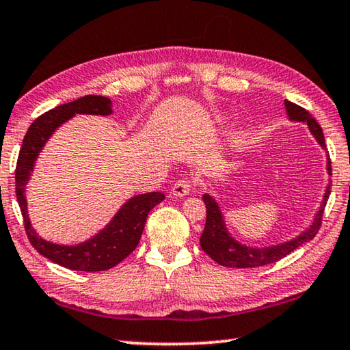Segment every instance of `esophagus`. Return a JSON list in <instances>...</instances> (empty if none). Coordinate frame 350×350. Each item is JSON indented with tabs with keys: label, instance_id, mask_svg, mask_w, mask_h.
I'll return each instance as SVG.
<instances>
[{
	"label": "esophagus",
	"instance_id": "1",
	"mask_svg": "<svg viewBox=\"0 0 350 350\" xmlns=\"http://www.w3.org/2000/svg\"><path fill=\"white\" fill-rule=\"evenodd\" d=\"M191 187L193 185H191V182H189L188 177H183V179H179L174 183L171 193H173V196H176V198H185L187 194H189V191H191Z\"/></svg>",
	"mask_w": 350,
	"mask_h": 350
}]
</instances>
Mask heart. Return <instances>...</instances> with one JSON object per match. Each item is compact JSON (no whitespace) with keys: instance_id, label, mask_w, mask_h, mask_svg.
Listing matches in <instances>:
<instances>
[{"instance_id":"b5f03b06","label":"heart","mask_w":350,"mask_h":350,"mask_svg":"<svg viewBox=\"0 0 350 350\" xmlns=\"http://www.w3.org/2000/svg\"><path fill=\"white\" fill-rule=\"evenodd\" d=\"M216 120H217V122H224V120H225V117H224V116H221V114H217V116H216Z\"/></svg>"}]
</instances>
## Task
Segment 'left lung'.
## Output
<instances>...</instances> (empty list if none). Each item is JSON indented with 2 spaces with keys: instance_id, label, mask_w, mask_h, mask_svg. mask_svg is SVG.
<instances>
[{
  "instance_id": "obj_1",
  "label": "left lung",
  "mask_w": 350,
  "mask_h": 350,
  "mask_svg": "<svg viewBox=\"0 0 350 350\" xmlns=\"http://www.w3.org/2000/svg\"><path fill=\"white\" fill-rule=\"evenodd\" d=\"M284 105H286V111L290 120L306 122L313 137H315L318 144L325 150L323 129L318 125L315 118L312 117V114H309V111H306L304 108H301V106L288 102V100H286ZM327 173L332 174L329 154H327ZM329 194H330V183L327 185V188H325L323 202H321V206H319L315 219H313L312 225L306 230V232H303L299 236H296V238L290 239L287 242H282V244L264 247V248L247 247L236 241L234 238H232V234L228 233L227 227H225L224 216L217 202L210 196V194H204L202 199L206 206V222H205L202 236H200V247H202V250L208 254L213 260H216L217 264L224 265V267L250 269V267H262V265L273 264L276 260L286 258L287 254L296 250L298 247L304 245L306 242H309L315 238L319 227H321L324 206L327 204Z\"/></svg>"
}]
</instances>
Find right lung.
<instances>
[{
  "mask_svg": "<svg viewBox=\"0 0 350 350\" xmlns=\"http://www.w3.org/2000/svg\"><path fill=\"white\" fill-rule=\"evenodd\" d=\"M111 106L112 103L108 97L85 96L44 112L43 116L35 118L32 125L29 126L25 140H23L18 161H16L15 189L21 215L25 219L27 238L40 254L70 270L103 271L116 267L118 262H122L128 254L135 250L148 215L154 206L165 199L163 193L159 191L137 194L129 199L126 204H123L122 208L116 213V216L102 232L77 245L54 244V242L40 238L33 230L31 221H29L25 191L33 171L35 161L46 145L47 139L58 126L75 114L109 116L112 114Z\"/></svg>",
  "mask_w": 350,
  "mask_h": 350,
  "instance_id": "1",
  "label": "right lung"
}]
</instances>
